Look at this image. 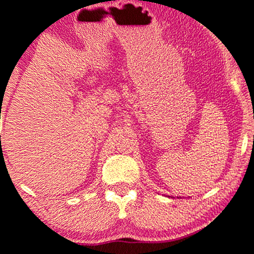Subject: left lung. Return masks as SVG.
Wrapping results in <instances>:
<instances>
[{
  "label": "left lung",
  "instance_id": "1",
  "mask_svg": "<svg viewBox=\"0 0 254 254\" xmlns=\"http://www.w3.org/2000/svg\"><path fill=\"white\" fill-rule=\"evenodd\" d=\"M177 197H178V196H177Z\"/></svg>",
  "mask_w": 254,
  "mask_h": 254
}]
</instances>
